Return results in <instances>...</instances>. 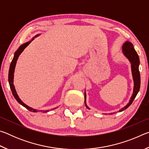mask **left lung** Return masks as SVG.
I'll use <instances>...</instances> for the list:
<instances>
[{
	"label": "left lung",
	"mask_w": 149,
	"mask_h": 149,
	"mask_svg": "<svg viewBox=\"0 0 149 149\" xmlns=\"http://www.w3.org/2000/svg\"><path fill=\"white\" fill-rule=\"evenodd\" d=\"M122 52L124 56L129 60V61L131 63V65H132V75L133 81H134V87H133V95L131 97V99L128 104L125 106L124 107L122 108V109L120 110V112L130 107L133 102V100L135 99L136 96H137V93L140 89V85H141V77H140V73L139 70V58L138 54L137 52L135 51L134 48H133V45L129 41H126L124 44H123L122 47ZM85 104L87 108H89L87 107L86 104V93L85 92Z\"/></svg>",
	"instance_id": "1"
}]
</instances>
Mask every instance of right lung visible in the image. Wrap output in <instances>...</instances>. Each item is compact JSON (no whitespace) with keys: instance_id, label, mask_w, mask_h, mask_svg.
Segmentation results:
<instances>
[{"instance_id":"obj_1","label":"right lung","mask_w":149,"mask_h":149,"mask_svg":"<svg viewBox=\"0 0 149 149\" xmlns=\"http://www.w3.org/2000/svg\"><path fill=\"white\" fill-rule=\"evenodd\" d=\"M39 35V34L35 35V36L33 37V38L32 39L31 41L34 39V38L35 37H38ZM31 41H30L29 42H27L26 43H24L23 45H22L21 46L19 47V49L16 50V52H15L14 54V56L13 59H12V61L10 64V69H9V73H8V82H9V85H10V89L12 91V95L14 97L15 99L17 100V102H18L20 104H22L23 107H24L25 108H26L27 110L31 111V112H37V110L36 109H34V108H32L31 107H29L28 106L26 105L25 103H24L22 101L21 99H19L18 95H17V93H16V91L15 89V87L14 85V70H15V67H16V62L17 60V58H18V57L22 52L24 51V50L26 49V48L28 46L30 42H31ZM55 108H53V109H55ZM45 112H47L48 110L46 111H44Z\"/></svg>"}]
</instances>
